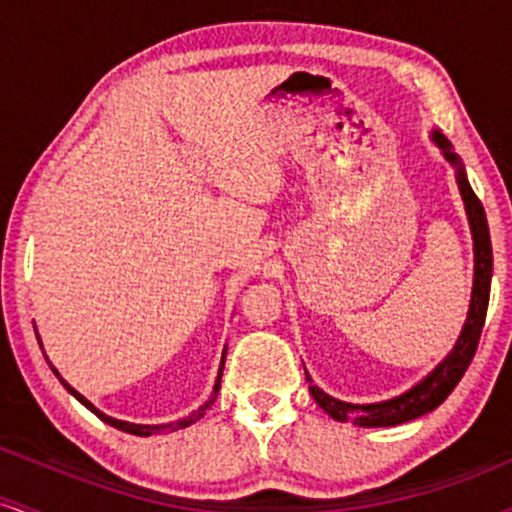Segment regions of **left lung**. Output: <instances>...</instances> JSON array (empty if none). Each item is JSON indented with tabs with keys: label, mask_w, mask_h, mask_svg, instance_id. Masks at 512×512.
Returning a JSON list of instances; mask_svg holds the SVG:
<instances>
[{
	"label": "left lung",
	"mask_w": 512,
	"mask_h": 512,
	"mask_svg": "<svg viewBox=\"0 0 512 512\" xmlns=\"http://www.w3.org/2000/svg\"><path fill=\"white\" fill-rule=\"evenodd\" d=\"M430 140H433V145L440 149L442 159L455 169L459 195H462L464 200L469 229H472L474 285H472V300H469L467 319H464L462 331H459L457 343L452 346L450 353H447L421 382L413 384V387L406 389L404 394L392 396V399L372 401V404H350V401H341L336 399V396L326 394L324 389H319L312 377H309V372L304 370L307 372L309 392H312L314 401L329 413L333 421L353 423V426H360V428H389V426H401V423H409V421H416V418L426 416V413L438 409L442 401L452 394V389L457 387V382L462 380V375L467 372L469 363H472L476 346H479L481 329H484V321H486L488 295H491V275H493V251H491V234H488L486 212H484V205H481V200L476 198V193L472 191V186H469L467 169H464L462 159L455 154L452 142L447 140L440 130L430 132Z\"/></svg>",
	"instance_id": "left-lung-1"
}]
</instances>
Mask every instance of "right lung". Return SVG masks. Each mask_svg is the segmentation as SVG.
Wrapping results in <instances>:
<instances>
[{"label":"right lung","instance_id":"right-lung-1","mask_svg":"<svg viewBox=\"0 0 512 512\" xmlns=\"http://www.w3.org/2000/svg\"><path fill=\"white\" fill-rule=\"evenodd\" d=\"M38 343H40V338H38ZM225 353H227V348H225V350H222L220 370H217V380H215V387H212V394H210V399H208V401H205V404H203V406H198V409H195L193 413H188V416H186V418H179V421H174V423H162V426H142V423H128V421H118V418H111V416H106V413H103V411H99V409H96V406H94V404H91V401H89V399H84V396H82V394H79V392H77V389H74V387H70V384H67L65 380H62V377H60V372H57L53 365H50V367H53V372H55V375H57V380H60V382H62V387H65V389H67V392H70V394L74 396V399H77V401H79V404H84V406H86V409H89L91 413H96V416H99L103 423H108V426H113V428L123 430V433H130V435H140V438H147V435H154V433H162V430H169V428H171V430H179V428H188V426H191V423H195V421H200V418H203V416H205V411H208V409H210V406H212V404H215V399H217V392H220V382H222V370H225Z\"/></svg>","mask_w":512,"mask_h":512}]
</instances>
